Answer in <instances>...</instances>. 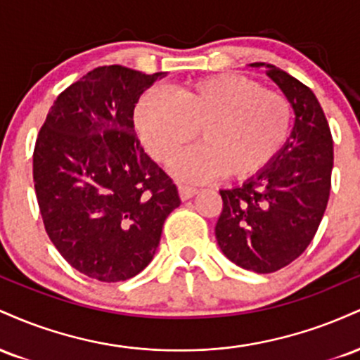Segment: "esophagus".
<instances>
[{
	"mask_svg": "<svg viewBox=\"0 0 360 360\" xmlns=\"http://www.w3.org/2000/svg\"><path fill=\"white\" fill-rule=\"evenodd\" d=\"M200 193V189L198 188H193V186H188V184H179V194H181V200H189V198H193L194 194Z\"/></svg>",
	"mask_w": 360,
	"mask_h": 360,
	"instance_id": "obj_1",
	"label": "esophagus"
}]
</instances>
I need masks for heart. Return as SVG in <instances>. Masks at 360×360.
<instances>
[{
	"label": "heart",
	"mask_w": 360,
	"mask_h": 360,
	"mask_svg": "<svg viewBox=\"0 0 360 360\" xmlns=\"http://www.w3.org/2000/svg\"><path fill=\"white\" fill-rule=\"evenodd\" d=\"M291 122L286 96L242 74L191 81L174 96L148 89L135 108V127L157 162H169L200 128L203 143L184 150L171 164L177 177L193 183L223 172L229 179H249L262 172L286 143Z\"/></svg>",
	"instance_id": "1"
}]
</instances>
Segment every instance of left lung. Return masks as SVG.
Returning a JSON list of instances; mask_svg holds the SVG:
<instances>
[{"instance_id": "left-lung-1", "label": "left lung", "mask_w": 360, "mask_h": 360, "mask_svg": "<svg viewBox=\"0 0 360 360\" xmlns=\"http://www.w3.org/2000/svg\"><path fill=\"white\" fill-rule=\"evenodd\" d=\"M250 65H266L295 110V127L262 172L240 188L221 189L214 235L233 264L269 274L298 259L315 237L332 188L333 139L308 86L272 64Z\"/></svg>"}]
</instances>
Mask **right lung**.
<instances>
[{"label": "right lung", "mask_w": 360, "mask_h": 360, "mask_svg": "<svg viewBox=\"0 0 360 360\" xmlns=\"http://www.w3.org/2000/svg\"><path fill=\"white\" fill-rule=\"evenodd\" d=\"M164 76L93 69L57 96L37 137L34 184L45 232L74 269L101 283L146 269L181 205L134 128L135 105Z\"/></svg>", "instance_id": "1"}]
</instances>
